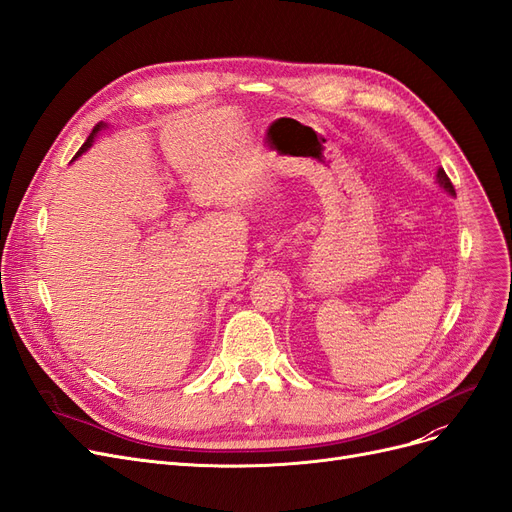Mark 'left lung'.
Segmentation results:
<instances>
[{
    "label": "left lung",
    "instance_id": "8db88e82",
    "mask_svg": "<svg viewBox=\"0 0 512 512\" xmlns=\"http://www.w3.org/2000/svg\"><path fill=\"white\" fill-rule=\"evenodd\" d=\"M437 181H439V185L445 189V192H449L451 196H456V189H453V185H451L449 177L445 175V170H443V168H439V170H437Z\"/></svg>",
    "mask_w": 512,
    "mask_h": 512
}]
</instances>
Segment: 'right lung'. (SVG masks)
Instances as JSON below:
<instances>
[{
	"mask_svg": "<svg viewBox=\"0 0 512 512\" xmlns=\"http://www.w3.org/2000/svg\"><path fill=\"white\" fill-rule=\"evenodd\" d=\"M101 128H105V124H103V122H99L97 126H94V128H92V132H90V137H88V139H86V143H84V145L80 147V151H78V156H80V154H84V151H86V149H88V147L92 145V139H94V135H97V132H99Z\"/></svg>",
	"mask_w": 512,
	"mask_h": 512,
	"instance_id": "obj_1",
	"label": "right lung"
}]
</instances>
